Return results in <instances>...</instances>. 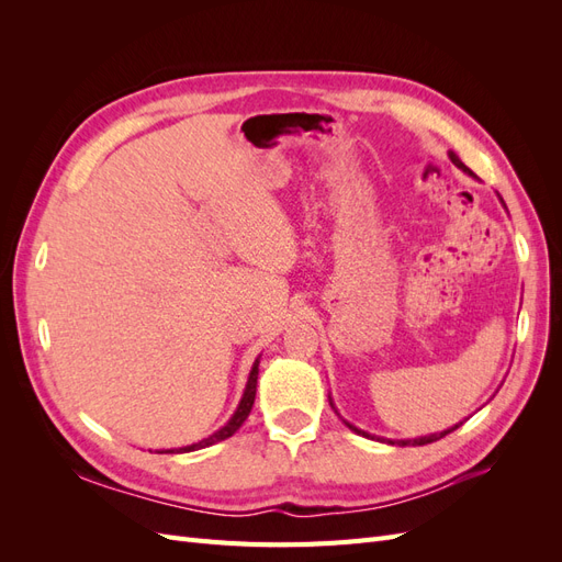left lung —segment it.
<instances>
[{
    "label": "left lung",
    "mask_w": 562,
    "mask_h": 562,
    "mask_svg": "<svg viewBox=\"0 0 562 562\" xmlns=\"http://www.w3.org/2000/svg\"><path fill=\"white\" fill-rule=\"evenodd\" d=\"M450 159H452V164L454 166H459V168H462V171H467V173H471L469 171V168L462 164V161H459L454 155H450ZM473 176V173H471ZM457 427H459V424H457ZM457 427H452V429H448V431H440V434H431V436H424V438H415V440H398V446H427V443H434V440H440V438H443V436H448L450 431H454ZM349 429H353V431H359V429H356V427H351V424H349ZM359 434H363V436H368L366 431H359ZM391 443H394V440H391Z\"/></svg>",
    "instance_id": "left-lung-1"
}]
</instances>
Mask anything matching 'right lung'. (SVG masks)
I'll use <instances>...</instances> for the list:
<instances>
[{
  "instance_id": "right-lung-1",
  "label": "right lung",
  "mask_w": 562,
  "mask_h": 562,
  "mask_svg": "<svg viewBox=\"0 0 562 562\" xmlns=\"http://www.w3.org/2000/svg\"><path fill=\"white\" fill-rule=\"evenodd\" d=\"M258 366H260V359L255 361V366H252V370H250L248 384H246V391H244V398H241L239 407H236L234 417L225 424V427L220 429V431H215L213 436L199 440V443H194V446H187V448H180V450H176V452H192V450L209 448V446L217 443V440H225V438H229L236 429L241 427V424H244V422H246V417H248V413H250V407H252V401H255V389H258ZM166 452H173V450H166Z\"/></svg>"
}]
</instances>
